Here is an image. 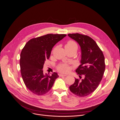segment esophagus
Listing matches in <instances>:
<instances>
[{
  "mask_svg": "<svg viewBox=\"0 0 120 120\" xmlns=\"http://www.w3.org/2000/svg\"><path fill=\"white\" fill-rule=\"evenodd\" d=\"M66 75H63V74H59V76L60 77H62V76H66Z\"/></svg>",
  "mask_w": 120,
  "mask_h": 120,
  "instance_id": "esophagus-1",
  "label": "esophagus"
}]
</instances>
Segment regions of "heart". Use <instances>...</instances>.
Returning a JSON list of instances; mask_svg holds the SVG:
<instances>
[{"instance_id": "obj_1", "label": "heart", "mask_w": 120, "mask_h": 120, "mask_svg": "<svg viewBox=\"0 0 120 120\" xmlns=\"http://www.w3.org/2000/svg\"><path fill=\"white\" fill-rule=\"evenodd\" d=\"M65 48L74 49L76 51H77L78 48V46H77V44L75 41L72 40H70L66 42L65 45ZM57 69L60 72L66 73L69 71L70 67L67 64L65 63H63L59 64L57 66Z\"/></svg>"}]
</instances>
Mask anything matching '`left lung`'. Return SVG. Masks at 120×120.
<instances>
[{"label": "left lung", "instance_id": "1", "mask_svg": "<svg viewBox=\"0 0 120 120\" xmlns=\"http://www.w3.org/2000/svg\"><path fill=\"white\" fill-rule=\"evenodd\" d=\"M68 36L79 44L82 51L81 64L75 70L81 79L75 78L69 87L70 91L79 97H84L94 92L103 76L105 64L102 51L95 41L90 37L79 33L68 34Z\"/></svg>", "mask_w": 120, "mask_h": 120}]
</instances>
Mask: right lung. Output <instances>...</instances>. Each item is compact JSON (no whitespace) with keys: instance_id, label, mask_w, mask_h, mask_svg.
I'll return each mask as SVG.
<instances>
[{"instance_id":"add662e5","label":"right lung","mask_w":120,"mask_h":120,"mask_svg":"<svg viewBox=\"0 0 120 120\" xmlns=\"http://www.w3.org/2000/svg\"><path fill=\"white\" fill-rule=\"evenodd\" d=\"M66 36L65 34L47 35L29 40L20 54V71L24 83L33 94L42 95L48 92L59 76L43 74L45 61L48 59L54 46Z\"/></svg>"}]
</instances>
